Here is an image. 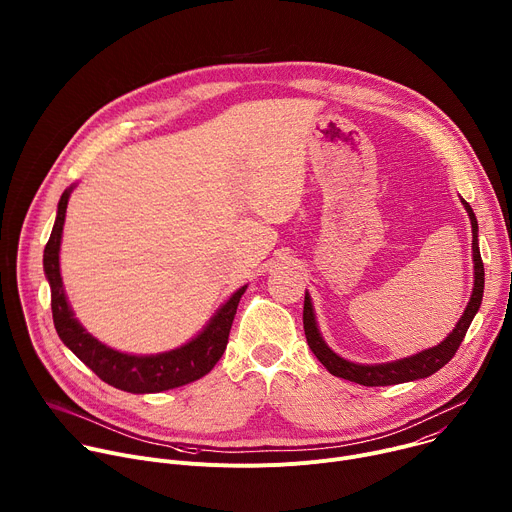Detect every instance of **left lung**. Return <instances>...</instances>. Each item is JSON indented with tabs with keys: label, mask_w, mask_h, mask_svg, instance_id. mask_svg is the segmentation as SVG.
<instances>
[{
	"label": "left lung",
	"mask_w": 512,
	"mask_h": 512,
	"mask_svg": "<svg viewBox=\"0 0 512 512\" xmlns=\"http://www.w3.org/2000/svg\"><path fill=\"white\" fill-rule=\"evenodd\" d=\"M468 216H470V225H472V261H474V287H472V296L470 302L462 314V318L458 320L456 328L440 342L437 346L425 348L413 356H405L399 360H391V362H379V364H360V362H352L342 358L340 354H336L326 340L320 334L318 322H316V314H314V306H312V298L306 291L304 298V330H306V338L308 344L312 348V352L316 354V358L324 364V367L330 371V375L364 385V387H387V385H399V383H409V381H417V379H425L433 373L440 371L442 367L452 360V356L456 354V350L460 348L474 316L478 314V308L482 304V294H484V265H482V257H480V247H478V221L474 216L472 206L460 198Z\"/></svg>",
	"instance_id": "obj_1"
}]
</instances>
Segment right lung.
Wrapping results in <instances>:
<instances>
[{"label": "right lung", "mask_w": 512, "mask_h": 512, "mask_svg": "<svg viewBox=\"0 0 512 512\" xmlns=\"http://www.w3.org/2000/svg\"><path fill=\"white\" fill-rule=\"evenodd\" d=\"M72 190H75V186H68L58 200L56 221L44 249V273L50 283L52 318L60 340L75 352L101 381L127 393H160L188 385L208 375L227 348L237 306L241 302V296L245 294L247 285L239 287L235 294L214 312L208 324L192 340L174 350L160 354H127L103 344L91 332H87L83 324L75 318V312H72L68 298L64 294V285L60 277V241L66 218V206Z\"/></svg>", "instance_id": "add662e5"}]
</instances>
